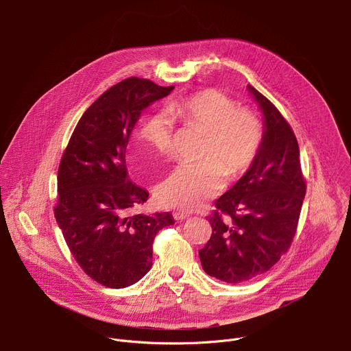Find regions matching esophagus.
<instances>
[{
  "mask_svg": "<svg viewBox=\"0 0 351 351\" xmlns=\"http://www.w3.org/2000/svg\"><path fill=\"white\" fill-rule=\"evenodd\" d=\"M173 218H175L176 221H183V219L189 218V214L184 213V211H175V213H173Z\"/></svg>",
  "mask_w": 351,
  "mask_h": 351,
  "instance_id": "34e87169",
  "label": "esophagus"
}]
</instances>
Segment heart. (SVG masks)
I'll use <instances>...</instances> for the list:
<instances>
[{
  "label": "heart",
  "mask_w": 351,
  "mask_h": 351,
  "mask_svg": "<svg viewBox=\"0 0 351 351\" xmlns=\"http://www.w3.org/2000/svg\"><path fill=\"white\" fill-rule=\"evenodd\" d=\"M168 111L183 125L206 132L203 161L179 164L156 187L161 206L187 213L219 194L225 175L234 180L250 169L261 149L264 129L256 112L237 108L233 98L215 88L175 99ZM137 136L161 156L172 153L173 125L165 114H148Z\"/></svg>",
  "instance_id": "b5f03b06"
}]
</instances>
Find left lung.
<instances>
[{"label":"left lung","instance_id":"1","mask_svg":"<svg viewBox=\"0 0 351 351\" xmlns=\"http://www.w3.org/2000/svg\"><path fill=\"white\" fill-rule=\"evenodd\" d=\"M248 90L264 114L263 145L254 164L215 202L211 237L198 252L203 269L228 283L265 274L287 252L307 187L289 122L265 95Z\"/></svg>","mask_w":351,"mask_h":351}]
</instances>
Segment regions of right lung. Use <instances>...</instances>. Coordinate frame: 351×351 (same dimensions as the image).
<instances>
[{
	"mask_svg": "<svg viewBox=\"0 0 351 351\" xmlns=\"http://www.w3.org/2000/svg\"><path fill=\"white\" fill-rule=\"evenodd\" d=\"M172 90L140 77L117 83L86 110L62 154L54 215L79 267L106 287L138 282L157 233L173 225L169 213L130 214L148 193L129 180L125 161L141 111Z\"/></svg>",
	"mask_w": 351,
	"mask_h": 351,
	"instance_id": "1",
	"label": "right lung"
}]
</instances>
